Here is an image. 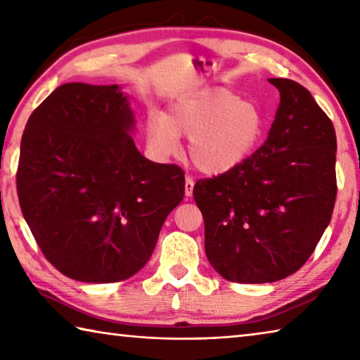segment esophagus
Listing matches in <instances>:
<instances>
[{"mask_svg":"<svg viewBox=\"0 0 360 360\" xmlns=\"http://www.w3.org/2000/svg\"><path fill=\"white\" fill-rule=\"evenodd\" d=\"M193 186H195V181L191 178V176H187V178H186V188H184V192H186V197H187V198H188V197H192Z\"/></svg>","mask_w":360,"mask_h":360,"instance_id":"1","label":"esophagus"}]
</instances>
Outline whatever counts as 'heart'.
<instances>
[{
  "instance_id": "heart-1",
  "label": "heart",
  "mask_w": 360,
  "mask_h": 360,
  "mask_svg": "<svg viewBox=\"0 0 360 360\" xmlns=\"http://www.w3.org/2000/svg\"><path fill=\"white\" fill-rule=\"evenodd\" d=\"M265 129V117L252 101L224 87L202 89L179 96L168 114L152 112L148 141L168 157L187 138V155L205 174L219 176L240 167L252 154Z\"/></svg>"
}]
</instances>
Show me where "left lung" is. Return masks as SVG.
I'll list each match as a JSON object with an SVG mask.
<instances>
[{
  "instance_id": "8db88e82",
  "label": "left lung",
  "mask_w": 360,
  "mask_h": 360,
  "mask_svg": "<svg viewBox=\"0 0 360 360\" xmlns=\"http://www.w3.org/2000/svg\"><path fill=\"white\" fill-rule=\"evenodd\" d=\"M268 81L281 100L264 146L193 187L206 257L231 283L264 284L295 273L326 231L337 197L332 120L303 85Z\"/></svg>"
}]
</instances>
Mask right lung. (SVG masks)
<instances>
[{
    "mask_svg": "<svg viewBox=\"0 0 360 360\" xmlns=\"http://www.w3.org/2000/svg\"><path fill=\"white\" fill-rule=\"evenodd\" d=\"M135 111L117 84L70 82L34 109L20 143L17 193L46 259L82 283H117L150 259L184 173L138 150Z\"/></svg>",
    "mask_w": 360,
    "mask_h": 360,
    "instance_id": "1",
    "label": "right lung"
}]
</instances>
